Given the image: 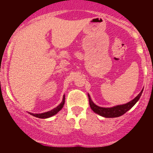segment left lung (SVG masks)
Segmentation results:
<instances>
[{"label":"left lung","mask_w":153,"mask_h":153,"mask_svg":"<svg viewBox=\"0 0 153 153\" xmlns=\"http://www.w3.org/2000/svg\"><path fill=\"white\" fill-rule=\"evenodd\" d=\"M143 89L134 99H132L129 102L122 105H117V106L113 107H107V108L99 106L96 104H95L93 102L92 100H91L90 95L88 94V96L89 104H90L91 109L94 111L95 113L101 116V117H106V118H115V117H119L120 116L123 115L124 114H125L126 112L130 109V108H132L134 106L135 103L139 101L140 96H141L142 94H143Z\"/></svg>","instance_id":"8db88e82"}]
</instances>
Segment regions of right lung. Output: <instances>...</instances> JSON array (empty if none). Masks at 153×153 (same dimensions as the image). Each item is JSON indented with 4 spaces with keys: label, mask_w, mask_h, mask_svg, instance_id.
<instances>
[{
    "label": "right lung",
    "mask_w": 153,
    "mask_h": 153,
    "mask_svg": "<svg viewBox=\"0 0 153 153\" xmlns=\"http://www.w3.org/2000/svg\"><path fill=\"white\" fill-rule=\"evenodd\" d=\"M65 95L63 96L62 98V101L57 106V107L53 108V109L47 112H44V113H41V114H34V113H31V112H28L29 114L34 116L35 117H37V118L39 119H47V118H50V117H52V116L55 115L56 114H57L58 112L62 108L63 106L65 104Z\"/></svg>",
    "instance_id": "add662e5"
}]
</instances>
